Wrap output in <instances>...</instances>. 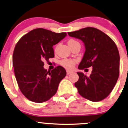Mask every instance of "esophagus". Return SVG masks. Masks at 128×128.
<instances>
[{
    "label": "esophagus",
    "instance_id": "obj_1",
    "mask_svg": "<svg viewBox=\"0 0 128 128\" xmlns=\"http://www.w3.org/2000/svg\"><path fill=\"white\" fill-rule=\"evenodd\" d=\"M71 73H72L71 71H66V74L67 75H69V74H70Z\"/></svg>",
    "mask_w": 128,
    "mask_h": 128
}]
</instances>
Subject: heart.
<instances>
[{"label": "heart", "instance_id": "heart-1", "mask_svg": "<svg viewBox=\"0 0 128 128\" xmlns=\"http://www.w3.org/2000/svg\"><path fill=\"white\" fill-rule=\"evenodd\" d=\"M76 42L74 40L71 39L68 41V44H70L71 43ZM77 62L76 60L74 59H68V58H64V59L60 61V64L64 67V68L67 69V70H72L74 68V66H75L76 63Z\"/></svg>", "mask_w": 128, "mask_h": 128}]
</instances>
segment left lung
<instances>
[{"instance_id":"left-lung-1","label":"left lung","mask_w":128,"mask_h":128,"mask_svg":"<svg viewBox=\"0 0 128 128\" xmlns=\"http://www.w3.org/2000/svg\"><path fill=\"white\" fill-rule=\"evenodd\" d=\"M71 37L84 43L85 52L78 65L79 70L92 66L90 77L78 72L75 83L78 93L92 102H99L109 96L119 76L120 56L118 48L110 37L96 28L87 27L68 32Z\"/></svg>"}]
</instances>
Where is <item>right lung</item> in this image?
<instances>
[{"label":"right lung","mask_w":128,"mask_h":128,"mask_svg":"<svg viewBox=\"0 0 128 128\" xmlns=\"http://www.w3.org/2000/svg\"><path fill=\"white\" fill-rule=\"evenodd\" d=\"M66 36L44 28H36L18 41L12 55V65L18 88L30 101L43 103L56 93L66 75L61 66L51 71L44 69V62L54 57L52 46Z\"/></svg>","instance_id":"obj_1"}]
</instances>
